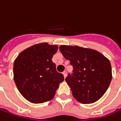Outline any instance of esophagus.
Instances as JSON below:
<instances>
[{
  "label": "esophagus",
  "instance_id": "1",
  "mask_svg": "<svg viewBox=\"0 0 121 121\" xmlns=\"http://www.w3.org/2000/svg\"><path fill=\"white\" fill-rule=\"evenodd\" d=\"M63 75H64V78H66V77L67 76V72L66 71H64L63 72Z\"/></svg>",
  "mask_w": 121,
  "mask_h": 121
}]
</instances>
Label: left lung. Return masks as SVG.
<instances>
[{
	"label": "left lung",
	"mask_w": 121,
	"mask_h": 121,
	"mask_svg": "<svg viewBox=\"0 0 121 121\" xmlns=\"http://www.w3.org/2000/svg\"><path fill=\"white\" fill-rule=\"evenodd\" d=\"M60 50L73 67V73L65 79L73 97L82 104L98 100L112 81L109 60L97 50L78 46L61 45Z\"/></svg>",
	"instance_id": "obj_1"
}]
</instances>
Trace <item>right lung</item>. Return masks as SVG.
Instances as JSON below:
<instances>
[{
    "mask_svg": "<svg viewBox=\"0 0 121 121\" xmlns=\"http://www.w3.org/2000/svg\"><path fill=\"white\" fill-rule=\"evenodd\" d=\"M57 45L41 43L22 51L14 62V80L21 94L32 103L53 98L64 75L56 70L52 58Z\"/></svg>",
    "mask_w": 121,
    "mask_h": 121,
    "instance_id": "1",
    "label": "right lung"
}]
</instances>
